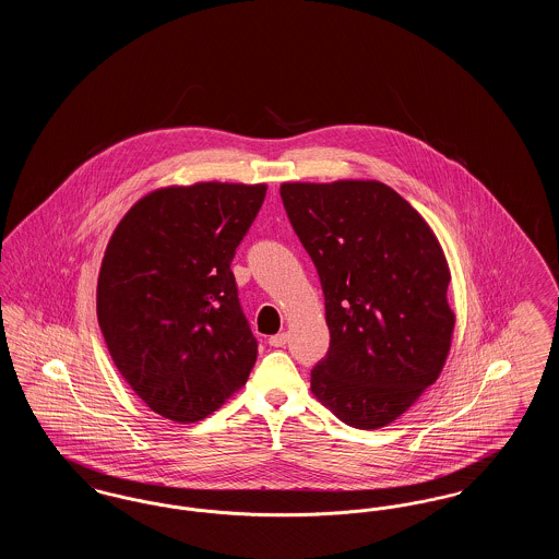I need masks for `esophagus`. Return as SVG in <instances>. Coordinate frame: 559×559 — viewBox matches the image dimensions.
<instances>
[{
    "label": "esophagus",
    "mask_w": 559,
    "mask_h": 559,
    "mask_svg": "<svg viewBox=\"0 0 559 559\" xmlns=\"http://www.w3.org/2000/svg\"><path fill=\"white\" fill-rule=\"evenodd\" d=\"M287 342H289V335H287V333H276V335L270 337V346L272 347H283Z\"/></svg>",
    "instance_id": "34e87169"
}]
</instances>
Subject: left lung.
Here are the masks:
<instances>
[{"label": "left lung", "mask_w": 559, "mask_h": 559, "mask_svg": "<svg viewBox=\"0 0 559 559\" xmlns=\"http://www.w3.org/2000/svg\"><path fill=\"white\" fill-rule=\"evenodd\" d=\"M281 197L319 270L331 333L310 390L347 426L385 427L440 377L451 352L442 245L377 180L283 182Z\"/></svg>", "instance_id": "1"}]
</instances>
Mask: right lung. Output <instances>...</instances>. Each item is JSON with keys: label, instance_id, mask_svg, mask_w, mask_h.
I'll use <instances>...</instances> for the list:
<instances>
[{"label": "right lung", "instance_id": "add662e5", "mask_svg": "<svg viewBox=\"0 0 559 559\" xmlns=\"http://www.w3.org/2000/svg\"><path fill=\"white\" fill-rule=\"evenodd\" d=\"M266 185L197 182L135 201L108 240L96 314L133 392L169 421L194 424L247 383L258 342L230 262Z\"/></svg>", "mask_w": 559, "mask_h": 559}]
</instances>
